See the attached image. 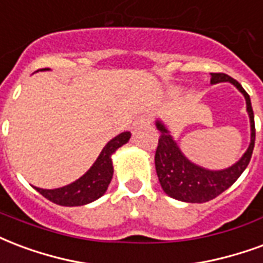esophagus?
<instances>
[{
  "mask_svg": "<svg viewBox=\"0 0 263 263\" xmlns=\"http://www.w3.org/2000/svg\"><path fill=\"white\" fill-rule=\"evenodd\" d=\"M152 120H153V118H152L151 114H142V116L138 117L137 120L134 121V128H141V126L143 125H151Z\"/></svg>",
  "mask_w": 263,
  "mask_h": 263,
  "instance_id": "1",
  "label": "esophagus"
}]
</instances>
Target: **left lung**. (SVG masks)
<instances>
[{
	"instance_id": "8db88e82",
	"label": "left lung",
	"mask_w": 263,
	"mask_h": 263,
	"mask_svg": "<svg viewBox=\"0 0 263 263\" xmlns=\"http://www.w3.org/2000/svg\"><path fill=\"white\" fill-rule=\"evenodd\" d=\"M211 75L212 85L230 82L246 97L247 111L250 116L251 124L250 146L240 160L229 168L208 170L188 160L178 147L177 142L170 135L167 126L160 120H157L156 126L160 131V138L155 155L156 173L163 191L177 201L203 203L220 195L221 192H224L229 186L233 185L237 178L242 174V171L246 170L255 145V121H254V111L248 93L235 79L226 73H211Z\"/></svg>"
}]
</instances>
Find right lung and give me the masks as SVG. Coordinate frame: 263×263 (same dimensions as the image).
Masks as SVG:
<instances>
[{
  "mask_svg": "<svg viewBox=\"0 0 263 263\" xmlns=\"http://www.w3.org/2000/svg\"><path fill=\"white\" fill-rule=\"evenodd\" d=\"M131 138V132H122L103 147L102 153L99 155L93 166L83 174L81 178L73 181L72 184L55 190H43L36 188L48 201L54 202L61 206H82L96 201L104 195L108 188V184L112 178V153L125 145Z\"/></svg>",
  "mask_w": 263,
  "mask_h": 263,
  "instance_id": "obj_1",
  "label": "right lung"
}]
</instances>
